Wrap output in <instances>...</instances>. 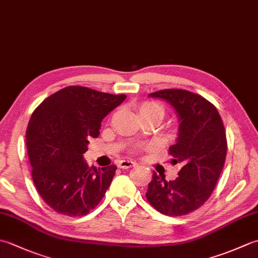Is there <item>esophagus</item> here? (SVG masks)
Instances as JSON below:
<instances>
[{"mask_svg": "<svg viewBox=\"0 0 258 258\" xmlns=\"http://www.w3.org/2000/svg\"><path fill=\"white\" fill-rule=\"evenodd\" d=\"M135 165H136V162L130 161V160H126V161L123 160V161H120V162L118 163V166H119L120 168H123V169L133 167V166H135Z\"/></svg>", "mask_w": 258, "mask_h": 258, "instance_id": "1", "label": "esophagus"}]
</instances>
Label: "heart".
<instances>
[{"instance_id":"1","label":"heart","mask_w":258,"mask_h":258,"mask_svg":"<svg viewBox=\"0 0 258 258\" xmlns=\"http://www.w3.org/2000/svg\"><path fill=\"white\" fill-rule=\"evenodd\" d=\"M153 111H158L163 113V107L155 102H144L140 107V113H145V112H153Z\"/></svg>"}]
</instances>
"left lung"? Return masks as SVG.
<instances>
[{"label":"left lung","mask_w":258,"mask_h":258,"mask_svg":"<svg viewBox=\"0 0 258 258\" xmlns=\"http://www.w3.org/2000/svg\"><path fill=\"white\" fill-rule=\"evenodd\" d=\"M150 96L167 101L178 115V138L168 153L182 167L168 182L153 173L146 199L164 215H186L210 199L220 178L227 152L225 127L216 107L195 93L167 89Z\"/></svg>","instance_id":"obj_1"}]
</instances>
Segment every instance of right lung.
<instances>
[{
    "mask_svg": "<svg viewBox=\"0 0 258 258\" xmlns=\"http://www.w3.org/2000/svg\"><path fill=\"white\" fill-rule=\"evenodd\" d=\"M125 98L124 94L68 86L33 112L26 130L32 178L52 210L84 216L102 201L117 167H89L83 154L89 140L100 135L103 118Z\"/></svg>",
    "mask_w": 258,
    "mask_h": 258,
    "instance_id": "right-lung-1",
    "label": "right lung"
}]
</instances>
